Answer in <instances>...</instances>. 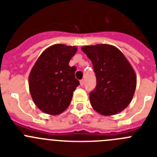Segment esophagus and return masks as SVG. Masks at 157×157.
<instances>
[{"label": "esophagus", "mask_w": 157, "mask_h": 157, "mask_svg": "<svg viewBox=\"0 0 157 157\" xmlns=\"http://www.w3.org/2000/svg\"><path fill=\"white\" fill-rule=\"evenodd\" d=\"M84 83H85V82H84V80L82 79L81 81H80V86H82L84 85Z\"/></svg>", "instance_id": "obj_1"}]
</instances>
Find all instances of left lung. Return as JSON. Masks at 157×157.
Returning <instances> with one entry per match:
<instances>
[{
  "instance_id": "obj_1",
  "label": "left lung",
  "mask_w": 157,
  "mask_h": 157,
  "mask_svg": "<svg viewBox=\"0 0 157 157\" xmlns=\"http://www.w3.org/2000/svg\"><path fill=\"white\" fill-rule=\"evenodd\" d=\"M82 50L92 62L97 86L90 94L93 109L103 116L118 114L132 101L137 76L123 52L107 44L86 45Z\"/></svg>"
}]
</instances>
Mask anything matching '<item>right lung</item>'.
Instances as JSON below:
<instances>
[{
  "label": "right lung",
  "mask_w": 157,
  "mask_h": 157,
  "mask_svg": "<svg viewBox=\"0 0 157 157\" xmlns=\"http://www.w3.org/2000/svg\"><path fill=\"white\" fill-rule=\"evenodd\" d=\"M76 46L56 44L43 51L29 75V90L36 106L48 115H59L70 105L79 85L76 68L69 66Z\"/></svg>",
  "instance_id": "1"
}]
</instances>
